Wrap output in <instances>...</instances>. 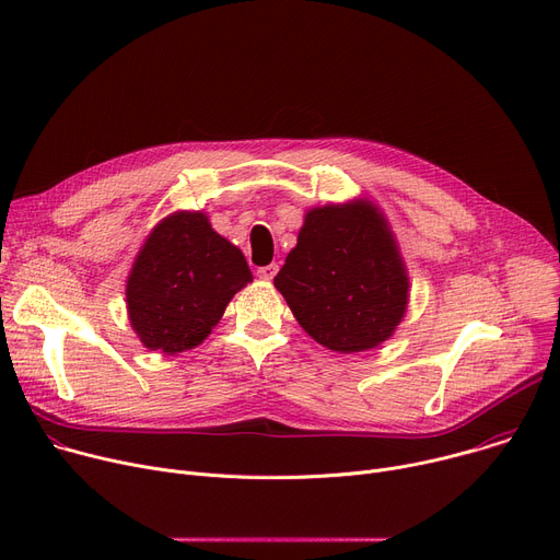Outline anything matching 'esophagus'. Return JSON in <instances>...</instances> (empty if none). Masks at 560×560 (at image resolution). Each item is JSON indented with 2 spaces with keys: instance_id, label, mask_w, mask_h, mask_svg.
Returning <instances> with one entry per match:
<instances>
[{
  "instance_id": "1",
  "label": "esophagus",
  "mask_w": 560,
  "mask_h": 560,
  "mask_svg": "<svg viewBox=\"0 0 560 560\" xmlns=\"http://www.w3.org/2000/svg\"><path fill=\"white\" fill-rule=\"evenodd\" d=\"M277 272H279V265H277V262H270V265H262V268H258V270H256V275H258L260 279H265V281H270V279H275V277H277Z\"/></svg>"
}]
</instances>
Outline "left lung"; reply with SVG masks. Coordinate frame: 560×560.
<instances>
[{
	"label": "left lung",
	"instance_id": "left-lung-1",
	"mask_svg": "<svg viewBox=\"0 0 560 560\" xmlns=\"http://www.w3.org/2000/svg\"><path fill=\"white\" fill-rule=\"evenodd\" d=\"M275 285L302 329L340 354L390 338L408 300L393 233L368 201L308 211Z\"/></svg>",
	"mask_w": 560,
	"mask_h": 560
}]
</instances>
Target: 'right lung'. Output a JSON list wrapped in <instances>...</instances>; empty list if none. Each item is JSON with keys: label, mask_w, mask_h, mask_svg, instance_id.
<instances>
[{"label": "right lung", "mask_w": 560, "mask_h": 560, "mask_svg": "<svg viewBox=\"0 0 560 560\" xmlns=\"http://www.w3.org/2000/svg\"><path fill=\"white\" fill-rule=\"evenodd\" d=\"M249 281L243 252L203 213L170 215L150 233L127 281L131 327L144 347L179 354L211 334Z\"/></svg>", "instance_id": "add662e5"}]
</instances>
